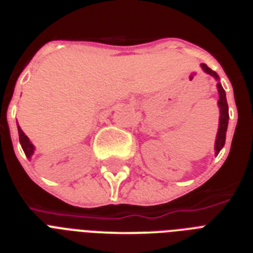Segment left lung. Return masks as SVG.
<instances>
[{"label":"left lung","instance_id":"obj_1","mask_svg":"<svg viewBox=\"0 0 253 253\" xmlns=\"http://www.w3.org/2000/svg\"><path fill=\"white\" fill-rule=\"evenodd\" d=\"M204 72H206L208 75L212 76L218 81L216 84V87H218V93H219V101H218V106H219L220 110V117H219V128H218V134H216L215 139V154H219V151L223 148L224 142H226V131H227L228 126V105H227V99H226V91L222 87L219 83V76L216 75V72H214L212 69H210L206 64H201Z\"/></svg>","mask_w":253,"mask_h":253}]
</instances>
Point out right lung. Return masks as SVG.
<instances>
[{
  "mask_svg": "<svg viewBox=\"0 0 253 253\" xmlns=\"http://www.w3.org/2000/svg\"><path fill=\"white\" fill-rule=\"evenodd\" d=\"M18 134H19V143H21L22 150H23V152H25L26 158L30 159V158H31V156H33V154H34L33 143L30 142V139L27 138V136H26L25 132L22 131V128L19 126H18Z\"/></svg>",
  "mask_w": 253,
  "mask_h": 253,
  "instance_id": "obj_1",
  "label": "right lung"
}]
</instances>
